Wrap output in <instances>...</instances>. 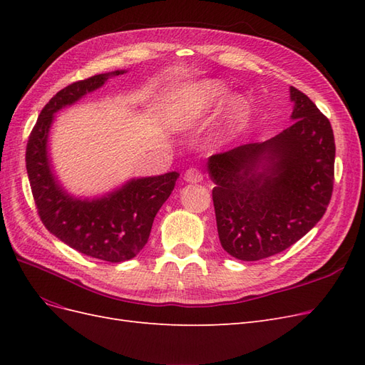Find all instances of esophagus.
Returning a JSON list of instances; mask_svg holds the SVG:
<instances>
[{"mask_svg":"<svg viewBox=\"0 0 365 365\" xmlns=\"http://www.w3.org/2000/svg\"><path fill=\"white\" fill-rule=\"evenodd\" d=\"M184 180L185 182H190V184H196V182H201L204 180V175L200 169H189L185 173H184Z\"/></svg>","mask_w":365,"mask_h":365,"instance_id":"34e87169","label":"esophagus"}]
</instances>
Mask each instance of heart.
<instances>
[{"label":"heart","mask_w":365,"mask_h":365,"mask_svg":"<svg viewBox=\"0 0 365 365\" xmlns=\"http://www.w3.org/2000/svg\"><path fill=\"white\" fill-rule=\"evenodd\" d=\"M228 88L220 81H204L200 83L175 91L165 108V123L172 130H185L196 126L210 111L222 103L228 97ZM248 113L245 98H235L230 103L225 123L217 129L216 138L222 140Z\"/></svg>","instance_id":"b5f03b06"}]
</instances>
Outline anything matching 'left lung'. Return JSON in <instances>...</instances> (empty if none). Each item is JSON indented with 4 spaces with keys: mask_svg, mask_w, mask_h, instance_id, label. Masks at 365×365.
Here are the masks:
<instances>
[{
    "mask_svg": "<svg viewBox=\"0 0 365 365\" xmlns=\"http://www.w3.org/2000/svg\"><path fill=\"white\" fill-rule=\"evenodd\" d=\"M289 94L291 126L207 160L220 245L239 260L294 245L323 217L332 196V126L306 94L294 86Z\"/></svg>",
    "mask_w": 365,
    "mask_h": 365,
    "instance_id": "left-lung-1",
    "label": "left lung"
}]
</instances>
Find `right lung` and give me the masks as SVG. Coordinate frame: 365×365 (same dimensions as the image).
<instances>
[{
    "instance_id": "right-lung-1",
    "label": "right lung",
    "mask_w": 365,
    "mask_h": 365,
    "mask_svg": "<svg viewBox=\"0 0 365 365\" xmlns=\"http://www.w3.org/2000/svg\"><path fill=\"white\" fill-rule=\"evenodd\" d=\"M115 70L65 86L43 106L29 137L26 168L42 224L65 245L105 262H125L145 248L161 205L168 201L178 172L132 178L96 197H77L54 173L48 137L56 113L103 86Z\"/></svg>"
}]
</instances>
